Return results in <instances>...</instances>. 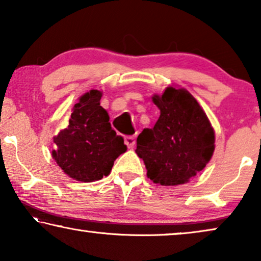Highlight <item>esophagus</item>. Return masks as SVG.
<instances>
[{"mask_svg": "<svg viewBox=\"0 0 261 261\" xmlns=\"http://www.w3.org/2000/svg\"><path fill=\"white\" fill-rule=\"evenodd\" d=\"M124 143H126L128 148H132L135 145V137H126L124 138Z\"/></svg>", "mask_w": 261, "mask_h": 261, "instance_id": "34e87169", "label": "esophagus"}]
</instances>
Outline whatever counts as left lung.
I'll list each match as a JSON object with an SVG mask.
<instances>
[{
    "mask_svg": "<svg viewBox=\"0 0 261 261\" xmlns=\"http://www.w3.org/2000/svg\"><path fill=\"white\" fill-rule=\"evenodd\" d=\"M153 102L160 109L153 128L137 139L135 152L154 184L175 186L205 168L214 150V132L205 112L186 89L168 87Z\"/></svg>",
    "mask_w": 261,
    "mask_h": 261,
    "instance_id": "1",
    "label": "left lung"
}]
</instances>
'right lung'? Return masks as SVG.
<instances>
[{
    "label": "right lung",
    "instance_id": "1",
    "mask_svg": "<svg viewBox=\"0 0 261 261\" xmlns=\"http://www.w3.org/2000/svg\"><path fill=\"white\" fill-rule=\"evenodd\" d=\"M102 94L90 90L74 106L69 124L54 138L53 158L66 174L77 181L102 179L112 171L115 159L127 150L116 135L108 113L100 106Z\"/></svg>",
    "mask_w": 261,
    "mask_h": 261
}]
</instances>
